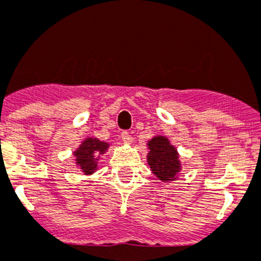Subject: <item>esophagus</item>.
Masks as SVG:
<instances>
[{"label": "esophagus", "instance_id": "1", "mask_svg": "<svg viewBox=\"0 0 261 261\" xmlns=\"http://www.w3.org/2000/svg\"><path fill=\"white\" fill-rule=\"evenodd\" d=\"M121 141H123L124 143H132V141H133V138H132V136L129 135V132H126V130H124L123 133H121Z\"/></svg>", "mask_w": 261, "mask_h": 261}]
</instances>
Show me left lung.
<instances>
[{"instance_id":"left-lung-1","label":"left lung","mask_w":261,"mask_h":261,"mask_svg":"<svg viewBox=\"0 0 261 261\" xmlns=\"http://www.w3.org/2000/svg\"><path fill=\"white\" fill-rule=\"evenodd\" d=\"M147 164L161 182L177 179L182 169L179 153L170 141L164 136H155L147 142Z\"/></svg>"}]
</instances>
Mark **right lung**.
I'll return each mask as SVG.
<instances>
[{
  "mask_svg": "<svg viewBox=\"0 0 261 261\" xmlns=\"http://www.w3.org/2000/svg\"><path fill=\"white\" fill-rule=\"evenodd\" d=\"M110 143L100 141L95 137H87L79 147L74 151L75 164L83 174H93L98 169L100 156L108 151Z\"/></svg>",
  "mask_w": 261,
  "mask_h": 261,
  "instance_id": "right-lung-1",
  "label": "right lung"
}]
</instances>
